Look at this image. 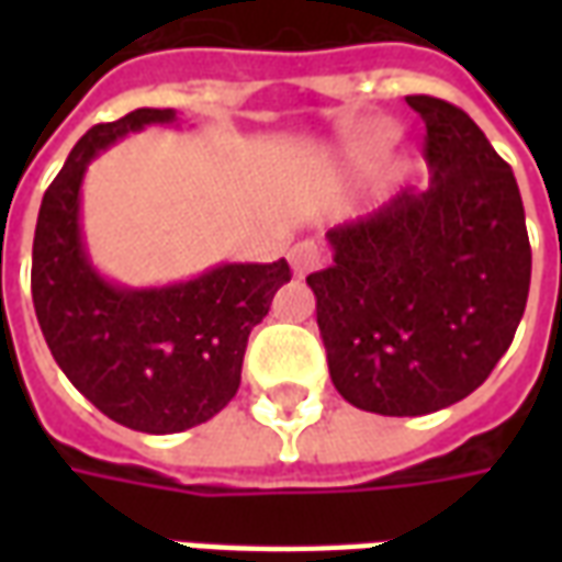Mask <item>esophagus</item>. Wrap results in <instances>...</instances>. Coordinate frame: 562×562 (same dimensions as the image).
<instances>
[{"instance_id":"1","label":"esophagus","mask_w":562,"mask_h":562,"mask_svg":"<svg viewBox=\"0 0 562 562\" xmlns=\"http://www.w3.org/2000/svg\"><path fill=\"white\" fill-rule=\"evenodd\" d=\"M289 261H292V270L297 277H304L310 270H316L322 265V249H318L313 240H301L289 249Z\"/></svg>"}]
</instances>
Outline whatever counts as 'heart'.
<instances>
[{"label":"heart","instance_id":"b5f03b06","mask_svg":"<svg viewBox=\"0 0 562 562\" xmlns=\"http://www.w3.org/2000/svg\"><path fill=\"white\" fill-rule=\"evenodd\" d=\"M382 138H385V128L373 126L370 132H364L361 138L355 140L352 153H355V156H361V159H364V156H370V153L379 147V140H382Z\"/></svg>","mask_w":562,"mask_h":562}]
</instances>
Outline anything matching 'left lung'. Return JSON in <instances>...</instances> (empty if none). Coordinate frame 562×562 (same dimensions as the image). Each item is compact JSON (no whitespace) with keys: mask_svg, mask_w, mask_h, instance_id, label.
Wrapping results in <instances>:
<instances>
[{"mask_svg":"<svg viewBox=\"0 0 562 562\" xmlns=\"http://www.w3.org/2000/svg\"><path fill=\"white\" fill-rule=\"evenodd\" d=\"M422 114L430 186L328 232L330 268L306 277L334 389L376 415H427L491 376L530 292L515 173L470 116L434 95Z\"/></svg>","mask_w":562,"mask_h":562,"instance_id":"left-lung-1","label":"left lung"}]
</instances>
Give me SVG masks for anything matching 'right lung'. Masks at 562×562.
Listing matches in <instances>:
<instances>
[{
    "mask_svg": "<svg viewBox=\"0 0 562 562\" xmlns=\"http://www.w3.org/2000/svg\"><path fill=\"white\" fill-rule=\"evenodd\" d=\"M171 123V108H138L92 126L44 192L32 240V304L56 364L99 413L140 434H180L228 406L249 334L292 280L285 258L216 265L159 289H128L92 268L80 232L90 161L128 132Z\"/></svg>",
    "mask_w": 562,
    "mask_h": 562,
    "instance_id": "1",
    "label": "right lung"
}]
</instances>
